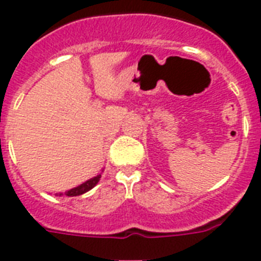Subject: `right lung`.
<instances>
[{"instance_id":"obj_1","label":"right lung","mask_w":261,"mask_h":261,"mask_svg":"<svg viewBox=\"0 0 261 261\" xmlns=\"http://www.w3.org/2000/svg\"><path fill=\"white\" fill-rule=\"evenodd\" d=\"M99 179H100V175H97V176H94L93 179H90V180L85 181V183H82V185L78 186V187L71 188L70 191L66 192V195L67 196H78V195L85 194V192H87L89 190H91L94 186L97 185L98 181H99Z\"/></svg>"}]
</instances>
